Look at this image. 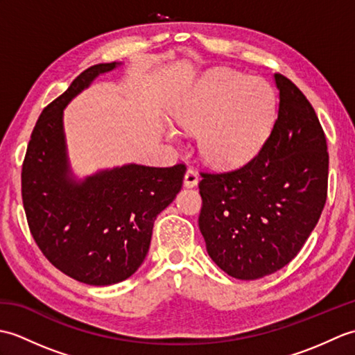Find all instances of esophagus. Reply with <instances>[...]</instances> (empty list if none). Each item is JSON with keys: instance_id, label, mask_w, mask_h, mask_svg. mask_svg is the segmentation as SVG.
<instances>
[{"instance_id": "obj_1", "label": "esophagus", "mask_w": 355, "mask_h": 355, "mask_svg": "<svg viewBox=\"0 0 355 355\" xmlns=\"http://www.w3.org/2000/svg\"><path fill=\"white\" fill-rule=\"evenodd\" d=\"M183 183L186 187H195L198 184V173L193 169H187L184 173V180Z\"/></svg>"}]
</instances>
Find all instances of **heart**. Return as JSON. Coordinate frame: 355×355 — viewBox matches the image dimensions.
<instances>
[{
  "label": "heart",
  "instance_id": "obj_1",
  "mask_svg": "<svg viewBox=\"0 0 355 355\" xmlns=\"http://www.w3.org/2000/svg\"><path fill=\"white\" fill-rule=\"evenodd\" d=\"M275 108L267 82L224 70L200 80L172 116L186 132H198L202 160L218 168H235L261 149L273 125Z\"/></svg>",
  "mask_w": 355,
  "mask_h": 355
}]
</instances>
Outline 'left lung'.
Instances as JSON below:
<instances>
[{
    "mask_svg": "<svg viewBox=\"0 0 355 355\" xmlns=\"http://www.w3.org/2000/svg\"><path fill=\"white\" fill-rule=\"evenodd\" d=\"M277 119L243 168L201 172L198 225L212 261L253 281L285 267L311 235L327 202V139L311 103L282 74Z\"/></svg>",
    "mask_w": 355,
    "mask_h": 355,
    "instance_id": "8db88e82",
    "label": "left lung"
}]
</instances>
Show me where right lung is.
<instances>
[{"label": "right lung", "instance_id": "obj_1", "mask_svg": "<svg viewBox=\"0 0 355 355\" xmlns=\"http://www.w3.org/2000/svg\"><path fill=\"white\" fill-rule=\"evenodd\" d=\"M120 64L82 71L44 108L30 137L21 173L22 202L32 236L62 273L88 285H112L145 261L157 215L182 189L186 168L123 164L84 180L67 155L64 108L99 74Z\"/></svg>", "mask_w": 355, "mask_h": 355}]
</instances>
